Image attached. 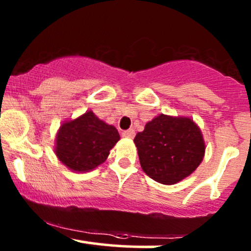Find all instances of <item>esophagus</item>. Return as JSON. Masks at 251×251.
Returning <instances> with one entry per match:
<instances>
[{
  "mask_svg": "<svg viewBox=\"0 0 251 251\" xmlns=\"http://www.w3.org/2000/svg\"><path fill=\"white\" fill-rule=\"evenodd\" d=\"M135 135V132H134V129L133 128H129V129H127V131H124L123 132V137H125V138H133Z\"/></svg>",
  "mask_w": 251,
  "mask_h": 251,
  "instance_id": "esophagus-1",
  "label": "esophagus"
}]
</instances>
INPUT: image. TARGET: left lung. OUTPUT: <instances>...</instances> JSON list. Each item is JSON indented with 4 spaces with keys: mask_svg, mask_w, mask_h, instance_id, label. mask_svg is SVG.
I'll return each mask as SVG.
<instances>
[{
    "mask_svg": "<svg viewBox=\"0 0 251 251\" xmlns=\"http://www.w3.org/2000/svg\"><path fill=\"white\" fill-rule=\"evenodd\" d=\"M134 144L144 172L165 185L191 175L205 153L200 127L185 117L159 114L137 133Z\"/></svg>",
    "mask_w": 251,
    "mask_h": 251,
    "instance_id": "obj_1",
    "label": "left lung"
}]
</instances>
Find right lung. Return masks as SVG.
<instances>
[{"label": "right lung", "instance_id": "add662e5", "mask_svg": "<svg viewBox=\"0 0 251 251\" xmlns=\"http://www.w3.org/2000/svg\"><path fill=\"white\" fill-rule=\"evenodd\" d=\"M120 135L114 126L100 120L92 111L63 123L56 134L55 154L75 172H88L107 159Z\"/></svg>", "mask_w": 251, "mask_h": 251}]
</instances>
